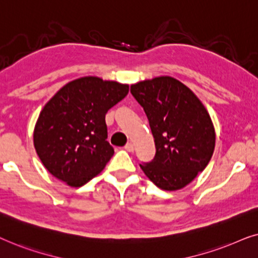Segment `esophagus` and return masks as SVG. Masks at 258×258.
<instances>
[{"mask_svg":"<svg viewBox=\"0 0 258 258\" xmlns=\"http://www.w3.org/2000/svg\"><path fill=\"white\" fill-rule=\"evenodd\" d=\"M125 150L128 151V152H133L135 151V146H133L132 143H127L125 145Z\"/></svg>","mask_w":258,"mask_h":258,"instance_id":"1","label":"esophagus"}]
</instances>
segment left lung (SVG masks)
<instances>
[{
  "label": "left lung",
  "mask_w": 258,
  "mask_h": 258,
  "mask_svg": "<svg viewBox=\"0 0 258 258\" xmlns=\"http://www.w3.org/2000/svg\"><path fill=\"white\" fill-rule=\"evenodd\" d=\"M131 93L146 113L156 154L140 164L158 187L174 191L186 186L210 161L215 128L204 105L194 92L171 77L131 86Z\"/></svg>",
  "instance_id": "left-lung-1"
}]
</instances>
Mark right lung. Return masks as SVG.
I'll return each instance as SVG.
<instances>
[{
    "mask_svg": "<svg viewBox=\"0 0 258 258\" xmlns=\"http://www.w3.org/2000/svg\"><path fill=\"white\" fill-rule=\"evenodd\" d=\"M128 93V85L85 77L68 82L47 102L34 130V146L44 167L79 187L104 170L114 149L105 115Z\"/></svg>",
    "mask_w": 258,
    "mask_h": 258,
    "instance_id": "1",
    "label": "right lung"
}]
</instances>
